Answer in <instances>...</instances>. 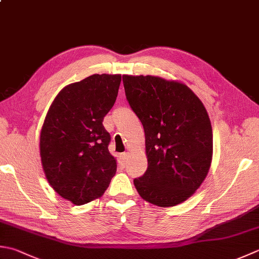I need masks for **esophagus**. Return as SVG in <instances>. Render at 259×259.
<instances>
[{
    "label": "esophagus",
    "instance_id": "obj_1",
    "mask_svg": "<svg viewBox=\"0 0 259 259\" xmlns=\"http://www.w3.org/2000/svg\"><path fill=\"white\" fill-rule=\"evenodd\" d=\"M121 160H122V163L125 165V163L126 161H128V159H129V153H123V154H121Z\"/></svg>",
    "mask_w": 259,
    "mask_h": 259
}]
</instances>
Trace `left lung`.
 <instances>
[{
	"mask_svg": "<svg viewBox=\"0 0 259 259\" xmlns=\"http://www.w3.org/2000/svg\"><path fill=\"white\" fill-rule=\"evenodd\" d=\"M126 100L145 130L148 161L134 181L139 195L160 207L193 195L209 173L213 135L202 101L180 80L123 75Z\"/></svg>",
	"mask_w": 259,
	"mask_h": 259,
	"instance_id": "left-lung-1",
	"label": "left lung"
}]
</instances>
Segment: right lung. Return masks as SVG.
<instances>
[{
    "label": "right lung",
    "mask_w": 259,
    "mask_h": 259,
    "mask_svg": "<svg viewBox=\"0 0 259 259\" xmlns=\"http://www.w3.org/2000/svg\"><path fill=\"white\" fill-rule=\"evenodd\" d=\"M120 83V74H94L68 84L45 118L39 141L44 173L54 191L75 205L102 196L115 175L102 122Z\"/></svg>",
    "instance_id": "right-lung-1"
}]
</instances>
